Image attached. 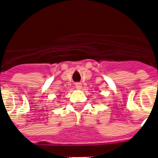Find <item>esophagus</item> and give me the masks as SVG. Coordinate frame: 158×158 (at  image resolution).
I'll use <instances>...</instances> for the list:
<instances>
[{
    "mask_svg": "<svg viewBox=\"0 0 158 158\" xmlns=\"http://www.w3.org/2000/svg\"><path fill=\"white\" fill-rule=\"evenodd\" d=\"M75 86H76V88L77 89H81V88H82L81 83H79V82H77V83H75Z\"/></svg>",
    "mask_w": 158,
    "mask_h": 158,
    "instance_id": "1",
    "label": "esophagus"
}]
</instances>
